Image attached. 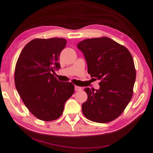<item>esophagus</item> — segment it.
Here are the masks:
<instances>
[{
	"instance_id": "1",
	"label": "esophagus",
	"mask_w": 153,
	"mask_h": 153,
	"mask_svg": "<svg viewBox=\"0 0 153 153\" xmlns=\"http://www.w3.org/2000/svg\"><path fill=\"white\" fill-rule=\"evenodd\" d=\"M82 87L77 86H75V91H82Z\"/></svg>"
}]
</instances>
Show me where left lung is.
Instances as JSON below:
<instances>
[{
    "instance_id": "left-lung-1",
    "label": "left lung",
    "mask_w": 153,
    "mask_h": 153,
    "mask_svg": "<svg viewBox=\"0 0 153 153\" xmlns=\"http://www.w3.org/2000/svg\"><path fill=\"white\" fill-rule=\"evenodd\" d=\"M84 55L91 77L100 80L99 90L86 88L82 105L88 120L106 123L123 112L133 96L136 77L134 62L127 48L111 39H87L77 44Z\"/></svg>"
}]
</instances>
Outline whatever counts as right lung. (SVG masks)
<instances>
[{
	"mask_svg": "<svg viewBox=\"0 0 153 153\" xmlns=\"http://www.w3.org/2000/svg\"><path fill=\"white\" fill-rule=\"evenodd\" d=\"M67 40L35 39L22 50L15 68V84L24 105L38 119L52 121L62 115L65 103L74 93L71 82H61L54 74Z\"/></svg>",
	"mask_w": 153,
	"mask_h": 153,
	"instance_id": "right-lung-1",
	"label": "right lung"
}]
</instances>
